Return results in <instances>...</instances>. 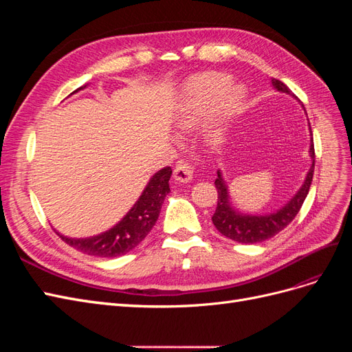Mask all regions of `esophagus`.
I'll return each instance as SVG.
<instances>
[{"mask_svg":"<svg viewBox=\"0 0 352 352\" xmlns=\"http://www.w3.org/2000/svg\"><path fill=\"white\" fill-rule=\"evenodd\" d=\"M173 177L176 182L180 184H189L192 180L194 175H192V167H190L186 162H179L175 167L173 172Z\"/></svg>","mask_w":352,"mask_h":352,"instance_id":"esophagus-1","label":"esophagus"}]
</instances>
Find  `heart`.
<instances>
[{
    "label": "heart",
    "instance_id": "heart-1",
    "mask_svg": "<svg viewBox=\"0 0 352 352\" xmlns=\"http://www.w3.org/2000/svg\"><path fill=\"white\" fill-rule=\"evenodd\" d=\"M247 92L232 83L223 73H207L190 80L175 113V127L180 132L192 131L202 124L201 138L208 146L219 148L226 142L230 127L243 113Z\"/></svg>",
    "mask_w": 352,
    "mask_h": 352
}]
</instances>
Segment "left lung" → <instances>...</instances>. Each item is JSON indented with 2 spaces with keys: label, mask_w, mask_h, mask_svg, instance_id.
Segmentation results:
<instances>
[{
  "label": "left lung",
  "mask_w": 352,
  "mask_h": 352,
  "mask_svg": "<svg viewBox=\"0 0 352 352\" xmlns=\"http://www.w3.org/2000/svg\"><path fill=\"white\" fill-rule=\"evenodd\" d=\"M272 85L278 92L291 95L292 98H296L283 82L278 79H272ZM308 131H310V148H308V155H310L311 162L310 168H308L302 184L298 188L296 192L287 199L283 206H280L278 210H274L272 212H260V214L255 212V214H252V212H245L239 210L235 206V202L232 201L229 185L225 176H223V172L220 168L217 170V179L214 185L217 188L219 197L217 207L211 220L223 236L239 243H257L278 235L280 230H283L294 220V217L298 214V211H300L304 199L308 195L314 173V145L310 122H308Z\"/></svg>",
  "instance_id": "8db88e82"
}]
</instances>
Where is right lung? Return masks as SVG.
Segmentation results:
<instances>
[{"label": "right lung", "mask_w": 352, "mask_h": 352, "mask_svg": "<svg viewBox=\"0 0 352 352\" xmlns=\"http://www.w3.org/2000/svg\"><path fill=\"white\" fill-rule=\"evenodd\" d=\"M85 88H88V85L80 87L73 94ZM170 176H172L170 167H163L155 172L148 180L140 198L136 199L131 210L109 230L87 238H70L56 230L57 235L70 247L83 254L95 255V257L111 258L127 254L136 248L154 228L164 198L170 192Z\"/></svg>", "instance_id": "1"}]
</instances>
